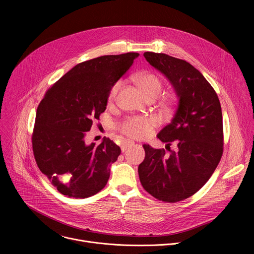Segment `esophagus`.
Instances as JSON below:
<instances>
[{"mask_svg":"<svg viewBox=\"0 0 254 254\" xmlns=\"http://www.w3.org/2000/svg\"><path fill=\"white\" fill-rule=\"evenodd\" d=\"M133 143H134V142H133L132 140H125V141H123L122 146H121V149H122V151H123V152H125V151H126L127 148L131 147Z\"/></svg>","mask_w":254,"mask_h":254,"instance_id":"1","label":"esophagus"}]
</instances>
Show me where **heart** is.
<instances>
[{"label": "heart", "mask_w": 254, "mask_h": 254, "mask_svg": "<svg viewBox=\"0 0 254 254\" xmlns=\"http://www.w3.org/2000/svg\"><path fill=\"white\" fill-rule=\"evenodd\" d=\"M131 79L136 83L147 99H156L163 93L164 82L154 72H138L131 76ZM122 86V80H118L112 85L107 94L108 103L112 104L117 100ZM176 100V96L171 95L165 99V104L167 106H172ZM156 126L157 121L153 118H129L120 126V129L127 136L133 138H146L152 134Z\"/></svg>", "instance_id": "1"}]
</instances>
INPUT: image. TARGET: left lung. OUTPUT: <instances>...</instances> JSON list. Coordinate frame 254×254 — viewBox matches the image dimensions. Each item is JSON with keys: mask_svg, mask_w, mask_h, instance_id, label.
<instances>
[{"mask_svg": "<svg viewBox=\"0 0 254 254\" xmlns=\"http://www.w3.org/2000/svg\"><path fill=\"white\" fill-rule=\"evenodd\" d=\"M144 58L169 79L179 104L172 122L158 134L164 149L143 144L139 181L160 201L176 203L198 192L210 179L223 154L221 105L211 84L189 62L164 53L144 52ZM177 143L169 150L172 141Z\"/></svg>", "mask_w": 254, "mask_h": 254, "instance_id": "left-lung-1", "label": "left lung"}]
</instances>
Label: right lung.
I'll use <instances>...</instances> for the list:
<instances>
[{"instance_id":"obj_1","label":"right lung","mask_w":254,"mask_h":254,"mask_svg":"<svg viewBox=\"0 0 254 254\" xmlns=\"http://www.w3.org/2000/svg\"><path fill=\"white\" fill-rule=\"evenodd\" d=\"M138 53L104 55L69 70L45 93L37 107L32 133L35 161L57 190L87 198L102 190L121 148L108 137L85 144L94 120L105 111L107 94Z\"/></svg>"}]
</instances>
